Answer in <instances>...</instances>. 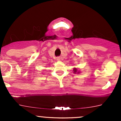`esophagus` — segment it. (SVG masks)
Returning <instances> with one entry per match:
<instances>
[{"label": "esophagus", "mask_w": 121, "mask_h": 121, "mask_svg": "<svg viewBox=\"0 0 121 121\" xmlns=\"http://www.w3.org/2000/svg\"><path fill=\"white\" fill-rule=\"evenodd\" d=\"M60 57H57V60H60Z\"/></svg>", "instance_id": "1"}]
</instances>
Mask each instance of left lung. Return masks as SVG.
Returning a JSON list of instances; mask_svg holds the SVG:
<instances>
[{"label": "left lung", "instance_id": "8db88e82", "mask_svg": "<svg viewBox=\"0 0 121 121\" xmlns=\"http://www.w3.org/2000/svg\"><path fill=\"white\" fill-rule=\"evenodd\" d=\"M73 71H74V73H76V72H77V69L74 68V69H73Z\"/></svg>", "mask_w": 121, "mask_h": 121}]
</instances>
